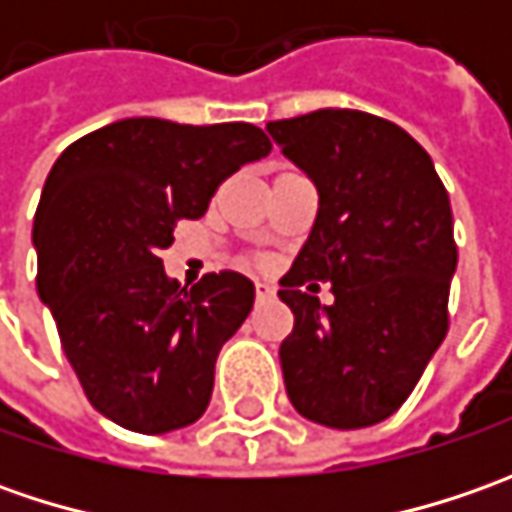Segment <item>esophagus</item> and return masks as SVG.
Returning <instances> with one entry per match:
<instances>
[{
  "mask_svg": "<svg viewBox=\"0 0 512 512\" xmlns=\"http://www.w3.org/2000/svg\"><path fill=\"white\" fill-rule=\"evenodd\" d=\"M276 296V290L267 285V282H256V299L259 302H267V299H273Z\"/></svg>",
  "mask_w": 512,
  "mask_h": 512,
  "instance_id": "1",
  "label": "esophagus"
}]
</instances>
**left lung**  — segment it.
<instances>
[{
  "mask_svg": "<svg viewBox=\"0 0 512 512\" xmlns=\"http://www.w3.org/2000/svg\"><path fill=\"white\" fill-rule=\"evenodd\" d=\"M319 193V213L279 299L293 333L279 347L287 396L316 424L359 430L393 416L447 336L459 250L427 150L399 125L325 108L267 122ZM316 281L334 305L319 306Z\"/></svg>",
  "mask_w": 512,
  "mask_h": 512,
  "instance_id": "obj_1",
  "label": "left lung"
}]
</instances>
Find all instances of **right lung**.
<instances>
[{
	"mask_svg": "<svg viewBox=\"0 0 512 512\" xmlns=\"http://www.w3.org/2000/svg\"><path fill=\"white\" fill-rule=\"evenodd\" d=\"M270 153L256 125H176L136 116L62 150L33 219L36 290L88 402L119 427L170 433L210 404L222 344L256 287L207 273L179 287L159 253L182 219L205 216L230 173Z\"/></svg>",
	"mask_w": 512,
	"mask_h": 512,
	"instance_id": "right-lung-1",
	"label": "right lung"
}]
</instances>
